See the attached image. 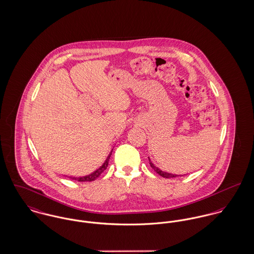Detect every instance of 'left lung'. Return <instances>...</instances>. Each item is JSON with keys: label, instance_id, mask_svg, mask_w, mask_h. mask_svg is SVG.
<instances>
[{"label": "left lung", "instance_id": "1", "mask_svg": "<svg viewBox=\"0 0 254 254\" xmlns=\"http://www.w3.org/2000/svg\"><path fill=\"white\" fill-rule=\"evenodd\" d=\"M148 158H149V161H150V165H151V167L156 171V173H157L158 175H160L161 177H163V178H166V179H170V178H175V177H179V176H183L178 175V174H172V173H168V172L162 171V170H160L158 167H156V165L151 161L150 157H148Z\"/></svg>", "mask_w": 254, "mask_h": 254}]
</instances>
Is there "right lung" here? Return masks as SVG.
<instances>
[{
    "mask_svg": "<svg viewBox=\"0 0 254 254\" xmlns=\"http://www.w3.org/2000/svg\"><path fill=\"white\" fill-rule=\"evenodd\" d=\"M112 151L109 153L108 156L106 157L105 161L103 162V164L101 166H99L97 170H95L93 173L89 174V175L82 176V177H69L70 179L72 180H75V181H78V182H92V181H95L98 176L100 175L106 168H107V165H108V161H109V158L112 155Z\"/></svg>",
    "mask_w": 254,
    "mask_h": 254,
    "instance_id": "obj_1",
    "label": "right lung"
}]
</instances>
